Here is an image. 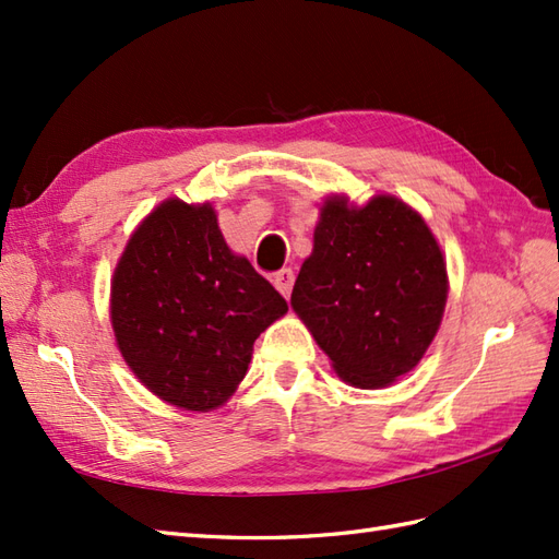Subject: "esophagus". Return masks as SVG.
Masks as SVG:
<instances>
[{"instance_id": "1", "label": "esophagus", "mask_w": 559, "mask_h": 559, "mask_svg": "<svg viewBox=\"0 0 559 559\" xmlns=\"http://www.w3.org/2000/svg\"><path fill=\"white\" fill-rule=\"evenodd\" d=\"M293 283H295V273H293V269H281V271L273 273V286L278 288V293L283 295V298H290Z\"/></svg>"}]
</instances>
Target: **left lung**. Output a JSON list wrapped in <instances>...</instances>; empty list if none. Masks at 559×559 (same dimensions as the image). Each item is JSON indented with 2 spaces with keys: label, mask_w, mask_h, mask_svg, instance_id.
Listing matches in <instances>:
<instances>
[{
  "label": "left lung",
  "mask_w": 559,
  "mask_h": 559,
  "mask_svg": "<svg viewBox=\"0 0 559 559\" xmlns=\"http://www.w3.org/2000/svg\"><path fill=\"white\" fill-rule=\"evenodd\" d=\"M447 302V264L420 213L394 197L329 199L290 305L341 379L377 389L411 372Z\"/></svg>",
  "instance_id": "1"
}]
</instances>
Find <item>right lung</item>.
<instances>
[{"instance_id": "obj_1", "label": "right lung", "mask_w": 559, "mask_h": 559, "mask_svg": "<svg viewBox=\"0 0 559 559\" xmlns=\"http://www.w3.org/2000/svg\"><path fill=\"white\" fill-rule=\"evenodd\" d=\"M288 302L235 257L209 204L163 201L112 278V329L127 365L158 399L211 411L242 382L257 336Z\"/></svg>"}]
</instances>
